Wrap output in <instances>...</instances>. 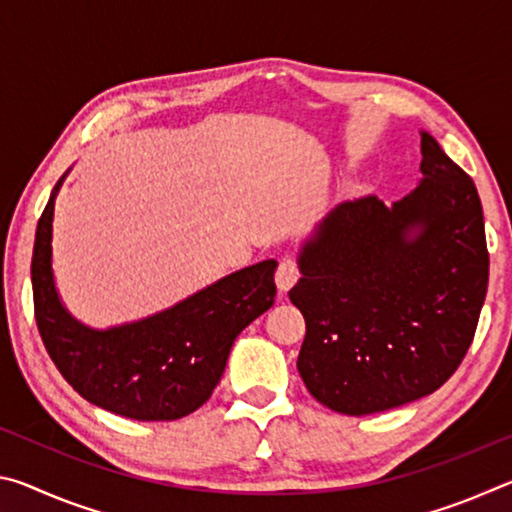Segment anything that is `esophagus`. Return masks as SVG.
I'll return each instance as SVG.
<instances>
[{"label":"esophagus","instance_id":"esophagus-1","mask_svg":"<svg viewBox=\"0 0 512 512\" xmlns=\"http://www.w3.org/2000/svg\"><path fill=\"white\" fill-rule=\"evenodd\" d=\"M298 277H300V268H298V264H296V259H282L280 262V266H277V271H275V284H277V289L280 291H289L293 284L298 282Z\"/></svg>","mask_w":512,"mask_h":512}]
</instances>
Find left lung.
I'll return each mask as SVG.
<instances>
[{"mask_svg": "<svg viewBox=\"0 0 512 512\" xmlns=\"http://www.w3.org/2000/svg\"><path fill=\"white\" fill-rule=\"evenodd\" d=\"M402 201L336 205L300 248L289 291L307 323L298 372L327 409L368 415L438 391L472 345L488 291L472 178L422 131Z\"/></svg>", "mask_w": 512, "mask_h": 512, "instance_id": "obj_1", "label": "left lung"}]
</instances>
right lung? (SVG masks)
Wrapping results in <instances>:
<instances>
[{
    "mask_svg": "<svg viewBox=\"0 0 512 512\" xmlns=\"http://www.w3.org/2000/svg\"><path fill=\"white\" fill-rule=\"evenodd\" d=\"M65 176L49 196L33 244V307L42 343L67 384L101 409L142 422L185 418L210 400L237 336L273 307L277 262L241 268L133 323L83 325L60 300L51 268L54 203Z\"/></svg>",
    "mask_w": 512,
    "mask_h": 512,
    "instance_id": "add662e5",
    "label": "right lung"
}]
</instances>
